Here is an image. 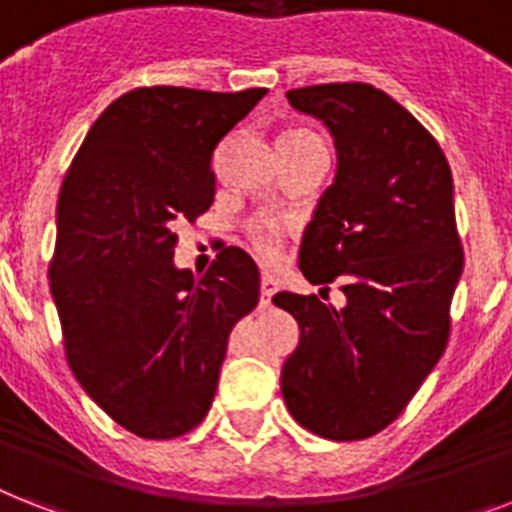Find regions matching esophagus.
I'll list each match as a JSON object with an SVG mask.
<instances>
[{"label": "esophagus", "mask_w": 512, "mask_h": 512, "mask_svg": "<svg viewBox=\"0 0 512 512\" xmlns=\"http://www.w3.org/2000/svg\"><path fill=\"white\" fill-rule=\"evenodd\" d=\"M276 289H278L276 278L268 276V273H263V278H260V297H263V299H260V305L268 307L270 305V297L276 294Z\"/></svg>", "instance_id": "obj_1"}]
</instances>
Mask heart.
Wrapping results in <instances>:
<instances>
[{
    "label": "heart",
    "mask_w": 512,
    "mask_h": 512,
    "mask_svg": "<svg viewBox=\"0 0 512 512\" xmlns=\"http://www.w3.org/2000/svg\"><path fill=\"white\" fill-rule=\"evenodd\" d=\"M307 131H294L289 136H305ZM249 244L255 249V255L265 263H273L281 257V249H284V228L278 226L276 220L270 218H257L247 226Z\"/></svg>",
    "instance_id": "obj_1"
}]
</instances>
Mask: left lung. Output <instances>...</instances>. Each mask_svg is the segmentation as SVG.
Listing matches in <instances>:
<instances>
[{"label":"left lung","instance_id":"8db88e82","mask_svg":"<svg viewBox=\"0 0 512 512\" xmlns=\"http://www.w3.org/2000/svg\"><path fill=\"white\" fill-rule=\"evenodd\" d=\"M286 99L334 136L336 178L302 236L299 268L323 292L339 281L347 305L336 310L315 294L273 297L299 323L281 394L299 426L355 442L405 410L450 339L463 273L450 162L371 83L305 86Z\"/></svg>","mask_w":512,"mask_h":512}]
</instances>
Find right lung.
Wrapping results in <instances>:
<instances>
[{
    "mask_svg": "<svg viewBox=\"0 0 512 512\" xmlns=\"http://www.w3.org/2000/svg\"><path fill=\"white\" fill-rule=\"evenodd\" d=\"M268 89L141 86L83 139L57 199L49 289L83 392L141 439L202 423L231 328L255 310L260 273L228 247L202 278L173 265L176 220L215 197L213 152Z\"/></svg>",
    "mask_w": 512,
    "mask_h": 512,
    "instance_id": "add662e5",
    "label": "right lung"
}]
</instances>
